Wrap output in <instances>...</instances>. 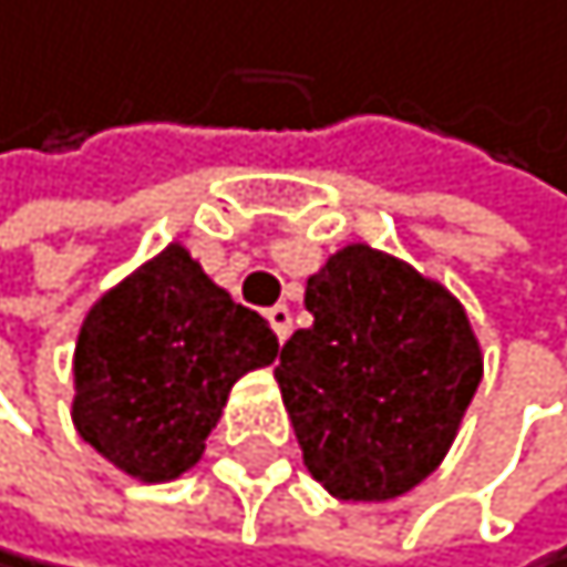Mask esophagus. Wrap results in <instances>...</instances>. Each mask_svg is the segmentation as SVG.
<instances>
[{
  "label": "esophagus",
  "instance_id": "1",
  "mask_svg": "<svg viewBox=\"0 0 567 567\" xmlns=\"http://www.w3.org/2000/svg\"><path fill=\"white\" fill-rule=\"evenodd\" d=\"M267 321H271L275 336H278L281 342L289 339V332H292V313H289V307H286V303H278V307L267 310Z\"/></svg>",
  "mask_w": 567,
  "mask_h": 567
}]
</instances>
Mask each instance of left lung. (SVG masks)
<instances>
[{
  "label": "left lung",
  "mask_w": 567,
  "mask_h": 567,
  "mask_svg": "<svg viewBox=\"0 0 567 567\" xmlns=\"http://www.w3.org/2000/svg\"><path fill=\"white\" fill-rule=\"evenodd\" d=\"M310 328L275 379L310 475L339 501H393L435 472L482 379L468 313L440 281L347 246L307 281Z\"/></svg>",
  "instance_id": "1"
}]
</instances>
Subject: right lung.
<instances>
[{
  "label": "right lung",
  "instance_id": "obj_1",
  "mask_svg": "<svg viewBox=\"0 0 567 567\" xmlns=\"http://www.w3.org/2000/svg\"><path fill=\"white\" fill-rule=\"evenodd\" d=\"M275 357L271 324L167 246L81 324L74 425L121 472L178 478L199 461L228 389Z\"/></svg>",
  "mask_w": 567,
  "mask_h": 567
}]
</instances>
